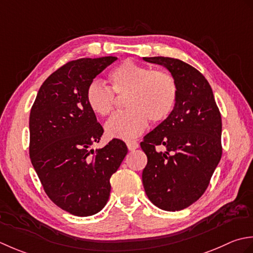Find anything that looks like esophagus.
I'll use <instances>...</instances> for the list:
<instances>
[{
	"instance_id": "obj_1",
	"label": "esophagus",
	"mask_w": 253,
	"mask_h": 253,
	"mask_svg": "<svg viewBox=\"0 0 253 253\" xmlns=\"http://www.w3.org/2000/svg\"><path fill=\"white\" fill-rule=\"evenodd\" d=\"M126 146L128 148V151H135L140 145H138V143L136 141H128L126 142Z\"/></svg>"
}]
</instances>
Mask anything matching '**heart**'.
<instances>
[{
  "mask_svg": "<svg viewBox=\"0 0 253 253\" xmlns=\"http://www.w3.org/2000/svg\"><path fill=\"white\" fill-rule=\"evenodd\" d=\"M109 81L116 94H127L125 100L127 109L116 112L105 126L111 138L132 140L145 131L148 120L157 123L166 119L176 104L177 83L167 72L152 71L126 61L110 72ZM112 91L97 81L87 87V105L97 116L105 117L112 110L115 96Z\"/></svg>",
  "mask_w": 253,
  "mask_h": 253,
  "instance_id": "b5f03b06",
  "label": "heart"
}]
</instances>
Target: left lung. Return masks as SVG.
Instances as JSON below:
<instances>
[{
    "instance_id": "8db88e82",
    "label": "left lung",
    "mask_w": 253,
    "mask_h": 253,
    "mask_svg": "<svg viewBox=\"0 0 253 253\" xmlns=\"http://www.w3.org/2000/svg\"><path fill=\"white\" fill-rule=\"evenodd\" d=\"M143 59L165 66L177 83L172 111L141 142L147 156L145 193L157 208L174 212L208 188L221 157V117L209 82L197 69L173 58Z\"/></svg>"
}]
</instances>
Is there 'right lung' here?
<instances>
[{
	"label": "right lung",
	"instance_id": "obj_1",
	"mask_svg": "<svg viewBox=\"0 0 253 253\" xmlns=\"http://www.w3.org/2000/svg\"><path fill=\"white\" fill-rule=\"evenodd\" d=\"M116 56L79 59L61 66L41 85L29 117V156L50 200L85 217L105 208L110 178L127 154L113 138L91 148L104 128L86 101V89Z\"/></svg>",
	"mask_w": 253,
	"mask_h": 253
}]
</instances>
